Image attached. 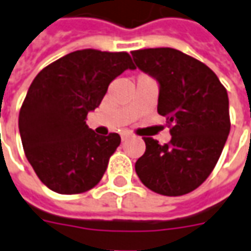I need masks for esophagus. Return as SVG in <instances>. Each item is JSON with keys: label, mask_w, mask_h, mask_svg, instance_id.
<instances>
[{"label": "esophagus", "mask_w": 251, "mask_h": 251, "mask_svg": "<svg viewBox=\"0 0 251 251\" xmlns=\"http://www.w3.org/2000/svg\"><path fill=\"white\" fill-rule=\"evenodd\" d=\"M129 137H130V134H124V136H122V141H126Z\"/></svg>", "instance_id": "esophagus-1"}]
</instances>
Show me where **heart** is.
<instances>
[{"label":"heart","instance_id":"obj_1","mask_svg":"<svg viewBox=\"0 0 251 251\" xmlns=\"http://www.w3.org/2000/svg\"><path fill=\"white\" fill-rule=\"evenodd\" d=\"M141 76H144V75H141Z\"/></svg>","mask_w":251,"mask_h":251}]
</instances>
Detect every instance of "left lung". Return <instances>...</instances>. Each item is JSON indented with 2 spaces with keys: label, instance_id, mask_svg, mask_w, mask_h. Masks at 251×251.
<instances>
[{
  "label": "left lung",
  "instance_id": "left-lung-1",
  "mask_svg": "<svg viewBox=\"0 0 251 251\" xmlns=\"http://www.w3.org/2000/svg\"><path fill=\"white\" fill-rule=\"evenodd\" d=\"M136 66L160 85L157 113L167 118L170 143L144 137L145 152L136 173L145 186L163 196L196 190L216 166L228 137L227 89L199 59L170 49L131 51Z\"/></svg>",
  "mask_w": 251,
  "mask_h": 251
}]
</instances>
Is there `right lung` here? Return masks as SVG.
<instances>
[{"instance_id":"1","label":"right lung","mask_w":251,"mask_h":251,"mask_svg":"<svg viewBox=\"0 0 251 251\" xmlns=\"http://www.w3.org/2000/svg\"><path fill=\"white\" fill-rule=\"evenodd\" d=\"M126 69H136L126 51L85 49L47 65L29 85L19 130L28 162L50 190L80 194L100 182L121 137L98 136L85 120Z\"/></svg>"}]
</instances>
